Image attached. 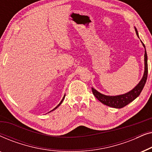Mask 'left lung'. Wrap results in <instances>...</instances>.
Returning <instances> with one entry per match:
<instances>
[{"label":"left lung","mask_w":152,"mask_h":152,"mask_svg":"<svg viewBox=\"0 0 152 152\" xmlns=\"http://www.w3.org/2000/svg\"><path fill=\"white\" fill-rule=\"evenodd\" d=\"M135 30H136L137 36H138V31H137L136 28H135ZM142 42V41H141ZM142 43L143 46L145 48V72L144 75H143L142 78L141 79L140 82L138 84L133 88L132 91L129 92L125 93L123 95H116V96H109V95H105L100 93L98 91L95 90V88H92V92L95 97L98 99L99 102L109 106L110 107L116 108V109H121V108L125 107L127 104H129L132 101H134L136 97L139 96L140 94L141 91H142L143 88H144L145 83H146L147 79V73H148V66H147V55L146 49H145V46L144 43Z\"/></svg>","instance_id":"8db88e82"}]
</instances>
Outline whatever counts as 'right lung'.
Returning <instances> with one entry per match:
<instances>
[{
  "mask_svg": "<svg viewBox=\"0 0 152 152\" xmlns=\"http://www.w3.org/2000/svg\"><path fill=\"white\" fill-rule=\"evenodd\" d=\"M64 98H65V95H64V97H63V99H61V102H60V103L59 104H58V105L57 106V107H56L55 108V109H53V110H52V111H54V110H55V109H57V108L58 107H59V106H60V104H61L62 103V102H63V101H64Z\"/></svg>",
  "mask_w": 152,
  "mask_h": 152,
  "instance_id": "obj_1",
  "label": "right lung"
}]
</instances>
